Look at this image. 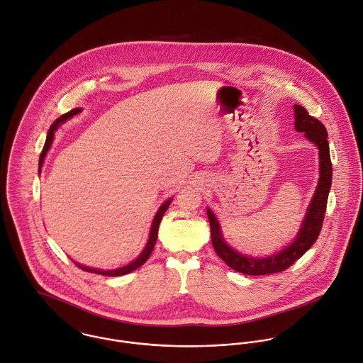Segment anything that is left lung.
Masks as SVG:
<instances>
[{"label": "left lung", "mask_w": 363, "mask_h": 363, "mask_svg": "<svg viewBox=\"0 0 363 363\" xmlns=\"http://www.w3.org/2000/svg\"><path fill=\"white\" fill-rule=\"evenodd\" d=\"M293 108L296 119L294 129L297 132H304L307 140L313 142L318 147L320 154L318 185L294 241L282 251L267 258H252L248 255H242L228 247L221 235L218 218H215L211 209H208L212 244L216 254L231 269L244 275H271L286 271L290 265H293L315 242L323 227L328 192L333 181V164L330 158V145L327 140L328 135L324 125L314 116L308 115V112L303 106L294 105Z\"/></svg>", "instance_id": "8db88e82"}]
</instances>
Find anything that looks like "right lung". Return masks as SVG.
Returning <instances> with one entry per match:
<instances>
[{
	"label": "right lung",
	"instance_id": "obj_1",
	"mask_svg": "<svg viewBox=\"0 0 363 363\" xmlns=\"http://www.w3.org/2000/svg\"><path fill=\"white\" fill-rule=\"evenodd\" d=\"M79 112H81V109H79V108H77V109H73V111H70V112H67V113L62 115L59 119H56V121L53 122V125L50 126V129H49V132H48V138H46L45 147H43V150H42V152H40V158H39V171H40V167H42V164H43V161H45L46 152L49 151L50 145L53 143L55 132L57 130V128H59L63 122H66L69 118H73L74 115H77V113H79ZM171 201H172V199L165 201V202L161 205V208L158 209V212L155 213L154 220H152V224H151V230H150V237H148V241H147V245H145L143 252H142V254H140V255H139L133 262H130L129 265L122 267V268H118V269H113V271H101V269H95V268H86V267H82V265H79V264H77V262H74V264H75L78 268H81L82 271L94 272V274H99V275H104V277H121V275H126V274H129V272H133L135 269H138L139 267H142V265L145 264V261L148 259V257L151 255V252H152V250H154V245H155V241H157V234H158V227H160L161 218L164 216L165 211L168 209V206H169Z\"/></svg>",
	"mask_w": 363,
	"mask_h": 363
}]
</instances>
